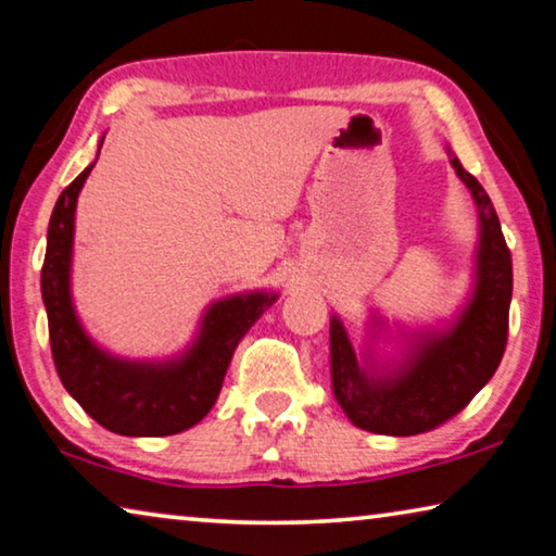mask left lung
<instances>
[{
  "mask_svg": "<svg viewBox=\"0 0 556 556\" xmlns=\"http://www.w3.org/2000/svg\"><path fill=\"white\" fill-rule=\"evenodd\" d=\"M446 154L471 192L479 217L475 285L457 317L442 329L396 325L402 342L396 359H379L375 350L389 331L377 312L369 317L362 352L352 346L339 317L329 321L331 389L352 425L375 434L412 437L444 425L490 382L507 346L511 254L490 194L450 147Z\"/></svg>",
  "mask_w": 556,
  "mask_h": 556,
  "instance_id": "left-lung-1",
  "label": "left lung"
}]
</instances>
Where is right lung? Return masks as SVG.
Masks as SVG:
<instances>
[{
	"mask_svg": "<svg viewBox=\"0 0 556 556\" xmlns=\"http://www.w3.org/2000/svg\"><path fill=\"white\" fill-rule=\"evenodd\" d=\"M102 142L104 137L99 149ZM94 164L97 160L56 199L47 229L41 300L56 375L81 409L114 434H179L210 414L237 344L279 294L254 289L212 302L192 344L177 357L127 359L102 350L81 327L72 302L74 212Z\"/></svg>",
	"mask_w": 556,
	"mask_h": 556,
	"instance_id": "1",
	"label": "right lung"
}]
</instances>
